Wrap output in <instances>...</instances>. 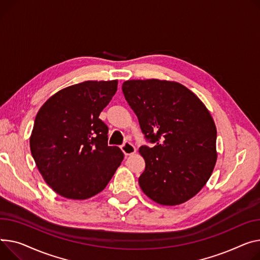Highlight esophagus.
Returning <instances> with one entry per match:
<instances>
[{
    "instance_id": "34e87169",
    "label": "esophagus",
    "mask_w": 260,
    "mask_h": 260,
    "mask_svg": "<svg viewBox=\"0 0 260 260\" xmlns=\"http://www.w3.org/2000/svg\"><path fill=\"white\" fill-rule=\"evenodd\" d=\"M121 149H122V151L124 152L125 155H131L136 152V147L128 141H125L123 143V145L121 146Z\"/></svg>"
}]
</instances>
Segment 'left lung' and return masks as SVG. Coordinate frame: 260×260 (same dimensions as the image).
Masks as SVG:
<instances>
[{
    "label": "left lung",
    "instance_id": "left-lung-1",
    "mask_svg": "<svg viewBox=\"0 0 260 260\" xmlns=\"http://www.w3.org/2000/svg\"><path fill=\"white\" fill-rule=\"evenodd\" d=\"M122 91L146 139L141 146L145 169L142 191L164 206L183 204L198 194L214 169L216 126L208 109L176 81L126 80Z\"/></svg>",
    "mask_w": 260,
    "mask_h": 260
}]
</instances>
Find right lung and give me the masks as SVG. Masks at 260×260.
I'll return each instance as SVG.
<instances>
[{
  "label": "right lung",
  "instance_id": "obj_1",
  "mask_svg": "<svg viewBox=\"0 0 260 260\" xmlns=\"http://www.w3.org/2000/svg\"><path fill=\"white\" fill-rule=\"evenodd\" d=\"M118 80H88L52 95L40 109L30 149L45 182L71 200H86L106 188L124 154L108 145L109 127L99 119Z\"/></svg>",
  "mask_w": 260,
  "mask_h": 260
}]
</instances>
